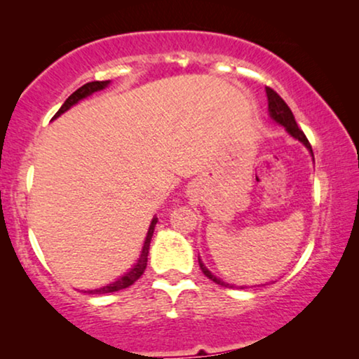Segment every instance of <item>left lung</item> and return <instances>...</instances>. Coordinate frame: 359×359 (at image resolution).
Instances as JSON below:
<instances>
[{"label": "left lung", "instance_id": "1", "mask_svg": "<svg viewBox=\"0 0 359 359\" xmlns=\"http://www.w3.org/2000/svg\"><path fill=\"white\" fill-rule=\"evenodd\" d=\"M266 95H268L269 114H271L273 119L276 121V122H279V124H281V126L286 127V130L289 132V134H291L292 137H296V139L301 140L302 144L306 145L307 149L311 150V154H312V147H311V144H309L306 134H304V132L299 129L297 122H296V119H294V116H292V111L289 109V106L286 104V102H284L283 97L279 96L278 93L273 90V88H266ZM199 266H201V269H203V273L205 274V276L210 279V281H214L215 284H219V286H225V287L229 286L227 283L220 281L219 278H215L214 274L210 273L209 269L204 266L203 262H201V258H199ZM230 287H232V286H230Z\"/></svg>", "mask_w": 359, "mask_h": 359}]
</instances>
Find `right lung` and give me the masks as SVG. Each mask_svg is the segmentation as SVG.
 I'll use <instances>...</instances> for the list:
<instances>
[{"label": "right lung", "mask_w": 359, "mask_h": 359, "mask_svg": "<svg viewBox=\"0 0 359 359\" xmlns=\"http://www.w3.org/2000/svg\"><path fill=\"white\" fill-rule=\"evenodd\" d=\"M107 85H109V81H91V83H86V85H83L81 88H78V90L73 93V95L68 96V100L63 102V106L57 111V114L53 116V119H55V117H58L60 114H63V112H65L67 109H70L73 104H76L78 101L83 100V97L90 96L91 93H95V91L102 90V88H106ZM155 225H156V219L151 220L149 233H147V238H145L144 248H142V255H140L139 262H137L135 266L132 268L130 271L126 274V276L119 278L116 283L109 284V286H104V287H100V289H93V291H85V292H90V294H107V292H116V291H121V289H126V287L132 286V284H134L137 279H139L142 274H144L145 268H147V257H149L150 240H151V235H154Z\"/></svg>", "instance_id": "obj_1"}]
</instances>
